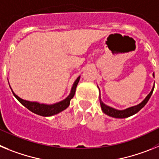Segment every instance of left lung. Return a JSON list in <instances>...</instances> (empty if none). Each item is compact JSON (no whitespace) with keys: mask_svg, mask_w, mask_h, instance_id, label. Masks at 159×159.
Here are the masks:
<instances>
[{"mask_svg":"<svg viewBox=\"0 0 159 159\" xmlns=\"http://www.w3.org/2000/svg\"><path fill=\"white\" fill-rule=\"evenodd\" d=\"M153 76L154 77V74H153ZM154 88V86L153 87L151 92L147 95V96L146 97L145 99H144L142 102H140L139 104H138L134 107H130L127 108V109H125V110H117V109H115V108L113 107H111L104 104V103L101 101L100 98H99V100H100V106L101 108H102V112L106 114V115H107V116H111V117L117 118V119H124V118L130 117V116H133V115H134V114H136L137 112L139 111L142 108L147 104V102H148V100L150 99V98H151V95H152ZM99 92H100V91H99ZM99 95H100V93H99Z\"/></svg>","mask_w":159,"mask_h":159,"instance_id":"obj_1","label":"left lung"}]
</instances>
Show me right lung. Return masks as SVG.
<instances>
[{
    "label": "right lung",
    "mask_w": 159,
    "mask_h": 159,
    "mask_svg": "<svg viewBox=\"0 0 159 159\" xmlns=\"http://www.w3.org/2000/svg\"><path fill=\"white\" fill-rule=\"evenodd\" d=\"M80 76H79L75 80L74 84H73V86L71 88L69 95L65 99H64V100L57 102V103H54V104H43V103H40V102H30V101L25 100V99H20L19 96H17L16 94L12 92V89L11 90H12V94H13L14 96L16 97V99L23 106H25L29 111H31L33 113L36 114V115L47 117V116H54V115H57V114L65 110L66 108L69 106L70 101H71V99H72L73 97H74V95H75V89H76L77 84H78L79 81H80Z\"/></svg>",
    "instance_id": "1"
}]
</instances>
